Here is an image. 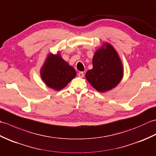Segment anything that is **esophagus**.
I'll return each instance as SVG.
<instances>
[{
	"label": "esophagus",
	"mask_w": 156,
	"mask_h": 156,
	"mask_svg": "<svg viewBox=\"0 0 156 156\" xmlns=\"http://www.w3.org/2000/svg\"><path fill=\"white\" fill-rule=\"evenodd\" d=\"M78 76L80 78H83L84 77V73L82 72H79L78 73Z\"/></svg>",
	"instance_id": "obj_1"
}]
</instances>
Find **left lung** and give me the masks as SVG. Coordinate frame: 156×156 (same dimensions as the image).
<instances>
[{
    "mask_svg": "<svg viewBox=\"0 0 156 156\" xmlns=\"http://www.w3.org/2000/svg\"><path fill=\"white\" fill-rule=\"evenodd\" d=\"M92 69L86 73V78L92 87L105 92L117 87L123 77V66L117 51L111 44L104 43L95 51Z\"/></svg>",
    "mask_w": 156,
    "mask_h": 156,
    "instance_id": "8db88e82",
    "label": "left lung"
}]
</instances>
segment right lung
Returning a JSON list of instances; mask_svg holds the SVG:
<instances>
[{
	"instance_id": "1",
	"label": "right lung",
	"mask_w": 156,
	"mask_h": 156,
	"mask_svg": "<svg viewBox=\"0 0 156 156\" xmlns=\"http://www.w3.org/2000/svg\"><path fill=\"white\" fill-rule=\"evenodd\" d=\"M42 80L49 88L58 91L65 88L76 76L72 66L66 62L59 53L49 54L40 69Z\"/></svg>"
}]
</instances>
